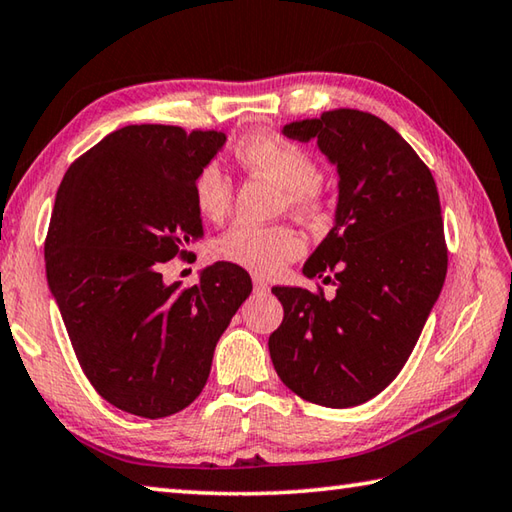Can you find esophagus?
I'll return each mask as SVG.
<instances>
[{"mask_svg":"<svg viewBox=\"0 0 512 512\" xmlns=\"http://www.w3.org/2000/svg\"><path fill=\"white\" fill-rule=\"evenodd\" d=\"M254 289H256L258 294H267L269 292V285H267V281H263V278L254 276Z\"/></svg>","mask_w":512,"mask_h":512,"instance_id":"obj_1","label":"esophagus"}]
</instances>
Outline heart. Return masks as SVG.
<instances>
[{"label":"heart","instance_id":"1","mask_svg":"<svg viewBox=\"0 0 512 512\" xmlns=\"http://www.w3.org/2000/svg\"><path fill=\"white\" fill-rule=\"evenodd\" d=\"M234 158L249 173L272 178L283 189V205L296 216L316 220L325 211V187L316 176V160L303 144L278 133L256 131L238 138ZM234 185L216 162H207L196 173L194 205L200 218L220 223L231 207ZM303 238L287 225L236 223L216 238L214 254L258 276H276L303 254Z\"/></svg>","mask_w":512,"mask_h":512}]
</instances>
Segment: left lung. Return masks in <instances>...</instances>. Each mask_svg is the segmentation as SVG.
I'll use <instances>...</instances> for the list:
<instances>
[{
  "mask_svg": "<svg viewBox=\"0 0 512 512\" xmlns=\"http://www.w3.org/2000/svg\"><path fill=\"white\" fill-rule=\"evenodd\" d=\"M292 140L316 138L339 171V205L330 234L303 274L336 285L272 287L283 323L269 336L281 381L325 408L370 401L397 379L446 281L435 178L388 122L356 109L285 124Z\"/></svg>",
  "mask_w": 512,
  "mask_h": 512,
  "instance_id": "8db88e82",
  "label": "left lung"
}]
</instances>
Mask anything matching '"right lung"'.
Here are the masks:
<instances>
[{
	"instance_id": "add662e5",
	"label": "right lung",
	"mask_w": 512,
	"mask_h": 512,
	"mask_svg": "<svg viewBox=\"0 0 512 512\" xmlns=\"http://www.w3.org/2000/svg\"><path fill=\"white\" fill-rule=\"evenodd\" d=\"M225 140L129 124L82 153L57 189L48 287L86 379L136 417H169L198 397L220 334L252 292L245 269L225 260L191 287L162 281L167 260L205 234L194 180Z\"/></svg>"
}]
</instances>
